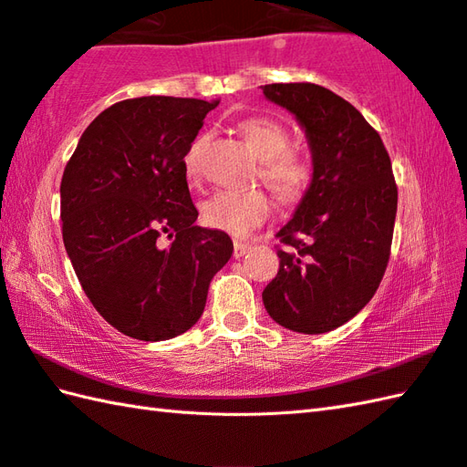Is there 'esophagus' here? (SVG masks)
<instances>
[{"label":"esophagus","mask_w":467,"mask_h":467,"mask_svg":"<svg viewBox=\"0 0 467 467\" xmlns=\"http://www.w3.org/2000/svg\"><path fill=\"white\" fill-rule=\"evenodd\" d=\"M251 246L253 244L249 241H234V256H236V259H241L243 254L249 253Z\"/></svg>","instance_id":"esophagus-1"}]
</instances>
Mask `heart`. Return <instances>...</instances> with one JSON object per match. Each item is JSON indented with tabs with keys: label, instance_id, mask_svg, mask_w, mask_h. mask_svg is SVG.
Instances as JSON below:
<instances>
[{
	"label": "heart",
	"instance_id": "1",
	"mask_svg": "<svg viewBox=\"0 0 467 467\" xmlns=\"http://www.w3.org/2000/svg\"><path fill=\"white\" fill-rule=\"evenodd\" d=\"M239 132L259 158V176L283 202L301 201L313 181V162L305 152L289 146L286 126L266 116L246 118ZM204 136H198L184 154L188 178L198 172V154ZM271 213V201L263 191H218L201 204L202 223L234 236L253 233Z\"/></svg>",
	"mask_w": 467,
	"mask_h": 467
}]
</instances>
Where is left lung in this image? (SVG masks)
Listing matches in <instances>:
<instances>
[{
    "mask_svg": "<svg viewBox=\"0 0 467 467\" xmlns=\"http://www.w3.org/2000/svg\"><path fill=\"white\" fill-rule=\"evenodd\" d=\"M263 94L305 128L313 181L276 236L279 273L263 303L285 329L333 331L371 301L389 263L398 184L381 136L323 86L269 84Z\"/></svg>",
    "mask_w": 467,
    "mask_h": 467,
    "instance_id": "left-lung-1",
    "label": "left lung"
}]
</instances>
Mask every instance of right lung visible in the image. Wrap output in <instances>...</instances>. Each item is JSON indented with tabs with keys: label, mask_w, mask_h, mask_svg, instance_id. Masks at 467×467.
I'll use <instances>...</instances> for the list:
<instances>
[{
	"label": "right lung",
	"mask_w": 467,
	"mask_h": 467,
	"mask_svg": "<svg viewBox=\"0 0 467 467\" xmlns=\"http://www.w3.org/2000/svg\"><path fill=\"white\" fill-rule=\"evenodd\" d=\"M218 102L144 96L86 128L59 184L62 236L82 289L118 331L172 339L201 319L231 236L196 226L184 154Z\"/></svg>",
	"instance_id": "add662e5"
}]
</instances>
